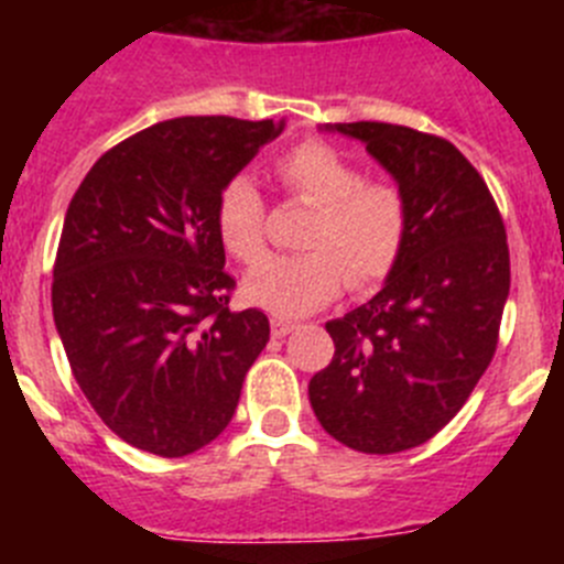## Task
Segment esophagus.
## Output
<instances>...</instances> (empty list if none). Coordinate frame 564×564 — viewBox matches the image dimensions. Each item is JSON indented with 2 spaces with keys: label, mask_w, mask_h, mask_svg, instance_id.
Segmentation results:
<instances>
[{
  "label": "esophagus",
  "mask_w": 564,
  "mask_h": 564,
  "mask_svg": "<svg viewBox=\"0 0 564 564\" xmlns=\"http://www.w3.org/2000/svg\"><path fill=\"white\" fill-rule=\"evenodd\" d=\"M271 330H273V336L282 338V336H288L291 330H296V322H288V318H273Z\"/></svg>",
  "instance_id": "obj_1"
}]
</instances>
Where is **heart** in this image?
Wrapping results in <instances>:
<instances>
[{"label": "heart", "mask_w": 564, "mask_h": 564, "mask_svg": "<svg viewBox=\"0 0 564 564\" xmlns=\"http://www.w3.org/2000/svg\"><path fill=\"white\" fill-rule=\"evenodd\" d=\"M276 177L291 194L316 206L307 231L311 251L265 257L246 273L242 291L276 316H302L327 305L344 288L381 282L406 242L410 212L401 188L370 181L338 149L305 141L276 161ZM217 234L228 253L253 262L265 248V203L251 177L223 186L214 208Z\"/></svg>", "instance_id": "obj_1"}]
</instances>
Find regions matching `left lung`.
Here are the masks:
<instances>
[{"label": "left lung", "instance_id": "1", "mask_svg": "<svg viewBox=\"0 0 564 564\" xmlns=\"http://www.w3.org/2000/svg\"><path fill=\"white\" fill-rule=\"evenodd\" d=\"M322 129L361 141L390 172L410 226L381 291L325 325L336 352L307 395L338 443L395 455L437 435L491 364L511 288L506 226L449 141L378 121Z\"/></svg>", "mask_w": 564, "mask_h": 564}]
</instances>
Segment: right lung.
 I'll list each match as a JSON object with an SVG mask.
<instances>
[{
	"label": "right lung",
	"instance_id": "add662e5",
	"mask_svg": "<svg viewBox=\"0 0 564 564\" xmlns=\"http://www.w3.org/2000/svg\"><path fill=\"white\" fill-rule=\"evenodd\" d=\"M285 121L186 115L109 149L69 200L53 268V318L78 387L129 446L203 449L231 423L271 338L231 311L214 208Z\"/></svg>",
	"mask_w": 564,
	"mask_h": 564
}]
</instances>
